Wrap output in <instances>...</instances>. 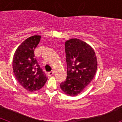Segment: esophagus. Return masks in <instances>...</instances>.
Wrapping results in <instances>:
<instances>
[{
    "label": "esophagus",
    "mask_w": 122,
    "mask_h": 122,
    "mask_svg": "<svg viewBox=\"0 0 122 122\" xmlns=\"http://www.w3.org/2000/svg\"><path fill=\"white\" fill-rule=\"evenodd\" d=\"M54 74V71H51L48 72V75L49 76H52V75H53Z\"/></svg>",
    "instance_id": "1"
}]
</instances>
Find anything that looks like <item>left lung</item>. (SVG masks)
Masks as SVG:
<instances>
[{
    "label": "left lung",
    "mask_w": 122,
    "mask_h": 122,
    "mask_svg": "<svg viewBox=\"0 0 122 122\" xmlns=\"http://www.w3.org/2000/svg\"><path fill=\"white\" fill-rule=\"evenodd\" d=\"M67 63L66 81L60 88L68 96H76L91 82L97 70V59L94 49L86 42L72 38L65 42Z\"/></svg>",
    "instance_id": "8db88e82"
}]
</instances>
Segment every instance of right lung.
<instances>
[{
    "instance_id": "1",
    "label": "right lung",
    "mask_w": 122,
    "mask_h": 122,
    "mask_svg": "<svg viewBox=\"0 0 122 122\" xmlns=\"http://www.w3.org/2000/svg\"><path fill=\"white\" fill-rule=\"evenodd\" d=\"M40 38V35L27 38L18 46L13 59V70L17 81L30 92L41 89L48 80L34 56Z\"/></svg>"
}]
</instances>
